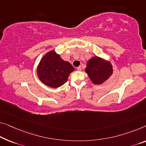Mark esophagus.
I'll use <instances>...</instances> for the list:
<instances>
[{"mask_svg":"<svg viewBox=\"0 0 146 146\" xmlns=\"http://www.w3.org/2000/svg\"><path fill=\"white\" fill-rule=\"evenodd\" d=\"M77 70H82V67H81V66L77 67Z\"/></svg>","mask_w":146,"mask_h":146,"instance_id":"34e87169","label":"esophagus"}]
</instances>
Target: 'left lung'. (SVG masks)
<instances>
[{
	"mask_svg": "<svg viewBox=\"0 0 146 146\" xmlns=\"http://www.w3.org/2000/svg\"><path fill=\"white\" fill-rule=\"evenodd\" d=\"M86 72L94 84L100 85L108 79L113 74L111 62L97 56L87 61Z\"/></svg>",
	"mask_w": 146,
	"mask_h": 146,
	"instance_id": "obj_1",
	"label": "left lung"
}]
</instances>
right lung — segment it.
Wrapping results in <instances>:
<instances>
[{"mask_svg":"<svg viewBox=\"0 0 146 146\" xmlns=\"http://www.w3.org/2000/svg\"><path fill=\"white\" fill-rule=\"evenodd\" d=\"M73 71L74 68L70 62L62 60L54 50L47 53L37 67L39 80L44 84L53 88H57L65 84Z\"/></svg>","mask_w":146,"mask_h":146,"instance_id":"add662e5","label":"right lung"}]
</instances>
